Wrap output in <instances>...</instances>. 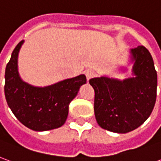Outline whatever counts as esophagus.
I'll use <instances>...</instances> for the list:
<instances>
[{"instance_id":"1","label":"esophagus","mask_w":161,"mask_h":161,"mask_svg":"<svg viewBox=\"0 0 161 161\" xmlns=\"http://www.w3.org/2000/svg\"><path fill=\"white\" fill-rule=\"evenodd\" d=\"M85 76L87 77V80H90L95 76V71L92 70H87L85 71Z\"/></svg>"}]
</instances>
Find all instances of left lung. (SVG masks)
I'll return each mask as SVG.
<instances>
[{
    "label": "left lung",
    "mask_w": 161,
    "mask_h": 161,
    "mask_svg": "<svg viewBox=\"0 0 161 161\" xmlns=\"http://www.w3.org/2000/svg\"><path fill=\"white\" fill-rule=\"evenodd\" d=\"M130 53L133 77L90 79L95 91L94 111L98 125L119 134L133 131L144 123L152 113L157 96V72L148 50L139 46Z\"/></svg>",
    "instance_id": "left-lung-1"
}]
</instances>
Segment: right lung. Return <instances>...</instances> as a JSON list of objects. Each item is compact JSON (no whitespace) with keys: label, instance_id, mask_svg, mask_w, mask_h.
Segmentation results:
<instances>
[{"label":"right lung","instance_id":"1","mask_svg":"<svg viewBox=\"0 0 161 161\" xmlns=\"http://www.w3.org/2000/svg\"><path fill=\"white\" fill-rule=\"evenodd\" d=\"M24 40L16 46L6 66L5 97L8 105L23 125L34 131H46L64 124L69 104L86 83L84 74L46 87H36L20 78L18 55Z\"/></svg>","mask_w":161,"mask_h":161}]
</instances>
